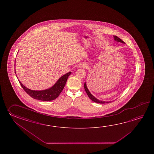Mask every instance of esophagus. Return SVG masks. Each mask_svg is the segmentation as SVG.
Masks as SVG:
<instances>
[{"label": "esophagus", "mask_w": 154, "mask_h": 154, "mask_svg": "<svg viewBox=\"0 0 154 154\" xmlns=\"http://www.w3.org/2000/svg\"><path fill=\"white\" fill-rule=\"evenodd\" d=\"M80 68H85L87 67V64H86L85 63H82V64L80 65Z\"/></svg>", "instance_id": "1"}]
</instances>
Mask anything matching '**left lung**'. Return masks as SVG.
<instances>
[{"instance_id":"left-lung-1","label":"left lung","mask_w":154,"mask_h":154,"mask_svg":"<svg viewBox=\"0 0 154 154\" xmlns=\"http://www.w3.org/2000/svg\"><path fill=\"white\" fill-rule=\"evenodd\" d=\"M113 37H114V38H115V41H118V42H120L125 43V42H124L121 38H119L118 37H117V36H113ZM84 88H85V91L86 92L87 95H88V97L90 98L92 101H93L95 102H96V103H105L110 102L102 101L98 100V99L95 98V97H94L93 95H92L88 91V88H87V86H86V82L84 84Z\"/></svg>"}]
</instances>
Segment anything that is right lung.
Returning <instances> with one entry per match:
<instances>
[{"mask_svg": "<svg viewBox=\"0 0 154 154\" xmlns=\"http://www.w3.org/2000/svg\"><path fill=\"white\" fill-rule=\"evenodd\" d=\"M70 74L71 72L66 73L65 75L62 76L60 78H59V80L52 88L42 91L31 90L26 88L24 85L22 84V83L20 81L19 82L24 91L31 97L43 101H49L54 100L59 96V94L62 91L64 88L68 76Z\"/></svg>", "mask_w": 154, "mask_h": 154, "instance_id": "add662e5", "label": "right lung"}]
</instances>
